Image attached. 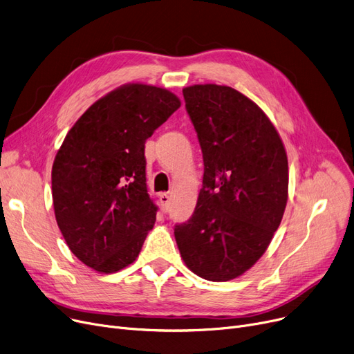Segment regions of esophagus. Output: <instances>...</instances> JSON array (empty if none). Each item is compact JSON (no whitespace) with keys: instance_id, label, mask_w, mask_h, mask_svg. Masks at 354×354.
Listing matches in <instances>:
<instances>
[{"instance_id":"obj_1","label":"esophagus","mask_w":354,"mask_h":354,"mask_svg":"<svg viewBox=\"0 0 354 354\" xmlns=\"http://www.w3.org/2000/svg\"><path fill=\"white\" fill-rule=\"evenodd\" d=\"M160 200H161V210L167 212L168 210V205H170V194H168V193H161L160 194Z\"/></svg>"}]
</instances>
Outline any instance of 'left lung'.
<instances>
[{
  "label": "left lung",
  "mask_w": 354,
  "mask_h": 354,
  "mask_svg": "<svg viewBox=\"0 0 354 354\" xmlns=\"http://www.w3.org/2000/svg\"><path fill=\"white\" fill-rule=\"evenodd\" d=\"M183 95L205 174L193 216L174 229L176 242L196 275L230 281L257 263L282 221L287 153L265 112L236 89L207 83Z\"/></svg>",
  "instance_id": "8db88e82"
}]
</instances>
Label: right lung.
I'll return each instance as SVG.
<instances>
[{
	"label": "right lung",
	"instance_id": "add662e5",
	"mask_svg": "<svg viewBox=\"0 0 354 354\" xmlns=\"http://www.w3.org/2000/svg\"><path fill=\"white\" fill-rule=\"evenodd\" d=\"M180 105L170 91L128 83L89 106L57 151V226L73 255L95 271L112 274L132 263L153 229L145 141Z\"/></svg>",
	"mask_w": 354,
	"mask_h": 354
}]
</instances>
